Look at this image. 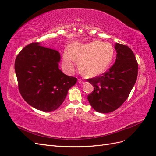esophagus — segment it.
Wrapping results in <instances>:
<instances>
[{"label": "esophagus", "instance_id": "34e87169", "mask_svg": "<svg viewBox=\"0 0 156 156\" xmlns=\"http://www.w3.org/2000/svg\"><path fill=\"white\" fill-rule=\"evenodd\" d=\"M78 82H79V83H81V84H82V83H84V81H82L81 79H79V80H78Z\"/></svg>", "mask_w": 156, "mask_h": 156}]
</instances>
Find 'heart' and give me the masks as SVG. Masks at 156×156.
Returning a JSON list of instances; mask_svg holds the SVG:
<instances>
[{
  "label": "heart",
  "instance_id": "obj_1",
  "mask_svg": "<svg viewBox=\"0 0 156 156\" xmlns=\"http://www.w3.org/2000/svg\"><path fill=\"white\" fill-rule=\"evenodd\" d=\"M114 57V49L108 43L94 41L88 44L75 43L71 45L69 52L63 54V66L68 73L75 69L79 61L81 73L88 77L98 76L109 68Z\"/></svg>",
  "mask_w": 156,
  "mask_h": 156
}]
</instances>
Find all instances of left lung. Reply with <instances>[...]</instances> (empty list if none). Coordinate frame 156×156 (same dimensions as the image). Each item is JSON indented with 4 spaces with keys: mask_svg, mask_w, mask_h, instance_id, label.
I'll list each match as a JSON object with an SVG mask.
<instances>
[{
    "mask_svg": "<svg viewBox=\"0 0 156 156\" xmlns=\"http://www.w3.org/2000/svg\"><path fill=\"white\" fill-rule=\"evenodd\" d=\"M115 63L107 72L87 81L94 86L88 100L94 110L108 113L116 110L128 98L136 81L138 64L132 50L116 43Z\"/></svg>",
    "mask_w": 156,
    "mask_h": 156,
    "instance_id": "left-lung-1",
    "label": "left lung"
}]
</instances>
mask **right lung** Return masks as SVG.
Segmentation results:
<instances>
[{
  "mask_svg": "<svg viewBox=\"0 0 156 156\" xmlns=\"http://www.w3.org/2000/svg\"><path fill=\"white\" fill-rule=\"evenodd\" d=\"M59 52L41 46L27 45L18 54L15 71L19 90L25 101L37 110L55 111L61 105L77 78L59 69Z\"/></svg>",
  "mask_w": 156,
  "mask_h": 156,
  "instance_id": "add662e5",
  "label": "right lung"
}]
</instances>
